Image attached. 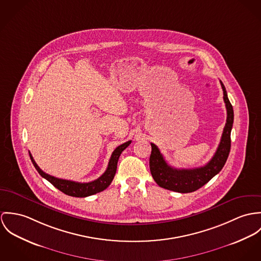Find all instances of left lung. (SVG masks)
Returning a JSON list of instances; mask_svg holds the SVG:
<instances>
[{"label":"left lung","mask_w":261,"mask_h":261,"mask_svg":"<svg viewBox=\"0 0 261 261\" xmlns=\"http://www.w3.org/2000/svg\"><path fill=\"white\" fill-rule=\"evenodd\" d=\"M220 84L223 90V100L226 106L227 118L220 143L214 156L202 167L192 169H176L167 164L158 147L151 143L152 151L149 159L150 171L153 179L160 187L180 193L193 192L202 187L223 168L230 152V134L234 114L225 87L221 81Z\"/></svg>","instance_id":"obj_1"}]
</instances>
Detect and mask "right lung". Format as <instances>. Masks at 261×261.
I'll return each instance as SVG.
<instances>
[{"label":"right lung","mask_w":261,"mask_h":261,"mask_svg":"<svg viewBox=\"0 0 261 261\" xmlns=\"http://www.w3.org/2000/svg\"><path fill=\"white\" fill-rule=\"evenodd\" d=\"M130 144H131V141H127V142L118 146L111 155V158L109 160L108 167H107L106 171L102 174L98 179L88 182V183H80V182H75V181H71V180L60 179L57 177L45 173L37 165V163L35 162L33 156L31 155L30 152L29 155L33 165L35 166V168L37 169L39 174L42 177H44L45 179H47L56 188H58L60 191H62L63 193L67 194L69 196H73V197H87V196L105 190L111 184V182L115 176V173H116L118 159H119L121 153Z\"/></svg>","instance_id":"right-lung-1"}]
</instances>
